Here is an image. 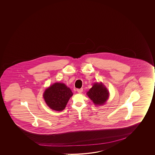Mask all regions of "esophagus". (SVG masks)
<instances>
[{"mask_svg":"<svg viewBox=\"0 0 155 155\" xmlns=\"http://www.w3.org/2000/svg\"><path fill=\"white\" fill-rule=\"evenodd\" d=\"M77 92H78V93H79V94H81V92H83V89H77Z\"/></svg>","mask_w":155,"mask_h":155,"instance_id":"1","label":"esophagus"}]
</instances>
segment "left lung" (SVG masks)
<instances>
[{
	"label": "left lung",
	"mask_w": 155,
	"mask_h": 155,
	"mask_svg": "<svg viewBox=\"0 0 155 155\" xmlns=\"http://www.w3.org/2000/svg\"><path fill=\"white\" fill-rule=\"evenodd\" d=\"M86 94L96 105L105 104L109 96V92L102 83H95Z\"/></svg>",
	"instance_id": "obj_1"
}]
</instances>
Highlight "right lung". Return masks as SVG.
Wrapping results in <instances>:
<instances>
[{
  "mask_svg": "<svg viewBox=\"0 0 155 155\" xmlns=\"http://www.w3.org/2000/svg\"><path fill=\"white\" fill-rule=\"evenodd\" d=\"M73 93L65 84L55 83L46 89L43 97L46 103L50 109L61 111L63 110Z\"/></svg>",
  "mask_w": 155,
  "mask_h": 155,
  "instance_id": "add662e5",
  "label": "right lung"
}]
</instances>
